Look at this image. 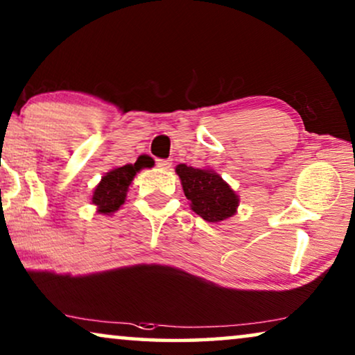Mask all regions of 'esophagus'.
<instances>
[{
	"instance_id": "34e87169",
	"label": "esophagus",
	"mask_w": 355,
	"mask_h": 355,
	"mask_svg": "<svg viewBox=\"0 0 355 355\" xmlns=\"http://www.w3.org/2000/svg\"><path fill=\"white\" fill-rule=\"evenodd\" d=\"M157 164L163 169H169L173 166V162L171 159H157Z\"/></svg>"
}]
</instances>
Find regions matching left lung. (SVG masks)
<instances>
[{
  "label": "left lung",
  "mask_w": 355,
  "mask_h": 355,
  "mask_svg": "<svg viewBox=\"0 0 355 355\" xmlns=\"http://www.w3.org/2000/svg\"><path fill=\"white\" fill-rule=\"evenodd\" d=\"M176 174L181 179L184 196L198 216L208 223H221L237 213L241 198L236 191L210 168H192L178 164Z\"/></svg>",
  "instance_id": "8db88e82"
}]
</instances>
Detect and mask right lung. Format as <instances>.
I'll list each match as a JSON object with an SVG mask.
<instances>
[{"label": "right lung", "mask_w": 355, "mask_h": 355, "mask_svg": "<svg viewBox=\"0 0 355 355\" xmlns=\"http://www.w3.org/2000/svg\"><path fill=\"white\" fill-rule=\"evenodd\" d=\"M142 169L139 163L124 164L110 169L108 173L101 178L92 193V205L96 207V213L100 215H113L124 205L128 191L132 184L134 178Z\"/></svg>", "instance_id": "1"}]
</instances>
